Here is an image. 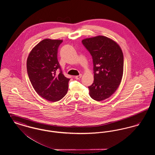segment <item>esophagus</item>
Here are the masks:
<instances>
[{
    "instance_id": "1",
    "label": "esophagus",
    "mask_w": 155,
    "mask_h": 155,
    "mask_svg": "<svg viewBox=\"0 0 155 155\" xmlns=\"http://www.w3.org/2000/svg\"><path fill=\"white\" fill-rule=\"evenodd\" d=\"M81 77H82V74H80V75H79L75 76V78L77 79V80H79V79L81 78Z\"/></svg>"
}]
</instances>
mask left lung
I'll list each match as a JSON object with an SVG mask.
<instances>
[{
    "instance_id": "8db88e82",
    "label": "left lung",
    "mask_w": 155,
    "mask_h": 155,
    "mask_svg": "<svg viewBox=\"0 0 155 155\" xmlns=\"http://www.w3.org/2000/svg\"><path fill=\"white\" fill-rule=\"evenodd\" d=\"M82 44L91 54L94 63V83L88 87L89 95L96 101L110 97L122 80L124 57L120 46L107 37L86 38Z\"/></svg>"
}]
</instances>
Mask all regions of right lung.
<instances>
[{"mask_svg": "<svg viewBox=\"0 0 155 155\" xmlns=\"http://www.w3.org/2000/svg\"><path fill=\"white\" fill-rule=\"evenodd\" d=\"M62 42L45 39L31 50L27 60V73L33 88L39 96L50 102L59 101L68 91L70 79L62 73L58 60V50Z\"/></svg>", "mask_w": 155, "mask_h": 155, "instance_id": "obj_1", "label": "right lung"}]
</instances>
